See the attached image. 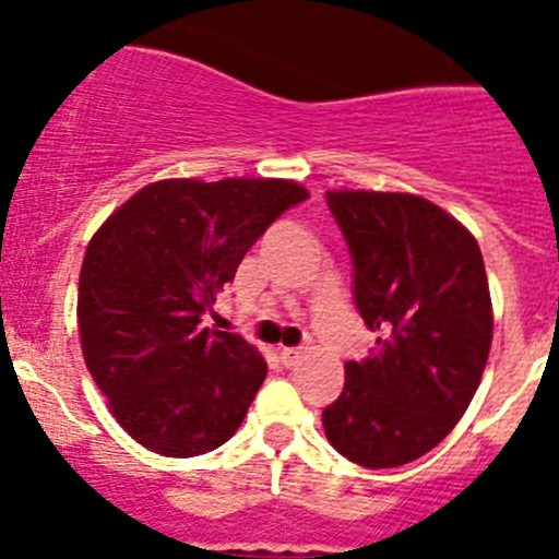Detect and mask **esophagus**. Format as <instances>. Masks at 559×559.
<instances>
[{
    "label": "esophagus",
    "mask_w": 559,
    "mask_h": 559,
    "mask_svg": "<svg viewBox=\"0 0 559 559\" xmlns=\"http://www.w3.org/2000/svg\"><path fill=\"white\" fill-rule=\"evenodd\" d=\"M278 356H281V361H284L286 367H295L300 359H304V350H300V348H278Z\"/></svg>",
    "instance_id": "obj_1"
}]
</instances>
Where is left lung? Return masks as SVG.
<instances>
[{"mask_svg": "<svg viewBox=\"0 0 559 559\" xmlns=\"http://www.w3.org/2000/svg\"><path fill=\"white\" fill-rule=\"evenodd\" d=\"M354 261V304L376 348L345 361L323 409L329 442L365 467L429 454L474 399L492 340L476 239L440 205L399 192H325Z\"/></svg>", "mask_w": 559, "mask_h": 559, "instance_id": "left-lung-1", "label": "left lung"}]
</instances>
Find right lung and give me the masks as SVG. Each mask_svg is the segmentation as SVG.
Returning a JSON list of instances; mask_svg holds the SVG:
<instances>
[{"label":"right lung","instance_id":"right-lung-1","mask_svg":"<svg viewBox=\"0 0 559 559\" xmlns=\"http://www.w3.org/2000/svg\"><path fill=\"white\" fill-rule=\"evenodd\" d=\"M306 198L292 180H158L94 234L80 270L83 356L144 449L198 456L242 426L267 361L203 317L255 239Z\"/></svg>","mask_w":559,"mask_h":559}]
</instances>
